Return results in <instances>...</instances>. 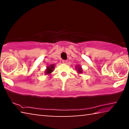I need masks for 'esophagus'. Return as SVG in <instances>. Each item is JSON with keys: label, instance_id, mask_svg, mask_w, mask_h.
Masks as SVG:
<instances>
[{"label": "esophagus", "instance_id": "34e87169", "mask_svg": "<svg viewBox=\"0 0 129 129\" xmlns=\"http://www.w3.org/2000/svg\"><path fill=\"white\" fill-rule=\"evenodd\" d=\"M62 62L63 64H67V63L68 62V61H67V60H62Z\"/></svg>", "mask_w": 129, "mask_h": 129}]
</instances>
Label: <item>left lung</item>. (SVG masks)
Instances as JSON below:
<instances>
[{"mask_svg": "<svg viewBox=\"0 0 129 129\" xmlns=\"http://www.w3.org/2000/svg\"><path fill=\"white\" fill-rule=\"evenodd\" d=\"M75 68H76V69L77 71V73L78 74H81L83 72L82 69L81 67V65H76Z\"/></svg>", "mask_w": 129, "mask_h": 129, "instance_id": "left-lung-1", "label": "left lung"}]
</instances>
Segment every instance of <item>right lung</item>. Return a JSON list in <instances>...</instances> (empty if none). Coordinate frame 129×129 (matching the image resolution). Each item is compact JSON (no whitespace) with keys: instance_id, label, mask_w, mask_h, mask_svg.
Returning a JSON list of instances; mask_svg holds the SVG:
<instances>
[{"instance_id":"1","label":"right lung","mask_w":129,"mask_h":129,"mask_svg":"<svg viewBox=\"0 0 129 129\" xmlns=\"http://www.w3.org/2000/svg\"><path fill=\"white\" fill-rule=\"evenodd\" d=\"M54 66H55V65L54 64H51V65H50L49 66H48L47 67V69H45V72H44L45 75H51L52 72L54 71Z\"/></svg>"}]
</instances>
